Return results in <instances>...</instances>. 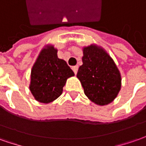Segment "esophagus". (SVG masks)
I'll return each instance as SVG.
<instances>
[{"label":"esophagus","instance_id":"34e87169","mask_svg":"<svg viewBox=\"0 0 146 146\" xmlns=\"http://www.w3.org/2000/svg\"><path fill=\"white\" fill-rule=\"evenodd\" d=\"M72 69L73 70L74 73H75V74H77V70H78V65H75V66H73V67H72Z\"/></svg>","mask_w":146,"mask_h":146}]
</instances>
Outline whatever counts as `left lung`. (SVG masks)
<instances>
[{
    "mask_svg": "<svg viewBox=\"0 0 146 146\" xmlns=\"http://www.w3.org/2000/svg\"><path fill=\"white\" fill-rule=\"evenodd\" d=\"M83 54L77 77L85 94L99 106L108 105L121 90L119 70L109 54L96 45L84 48Z\"/></svg>",
    "mask_w": 146,
    "mask_h": 146,
    "instance_id": "obj_1",
    "label": "left lung"
}]
</instances>
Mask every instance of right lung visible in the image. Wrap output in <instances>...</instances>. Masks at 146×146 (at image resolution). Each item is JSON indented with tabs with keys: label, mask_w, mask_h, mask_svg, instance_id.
I'll use <instances>...</instances> for the list:
<instances>
[{
	"label": "right lung",
	"mask_w": 146,
	"mask_h": 146,
	"mask_svg": "<svg viewBox=\"0 0 146 146\" xmlns=\"http://www.w3.org/2000/svg\"><path fill=\"white\" fill-rule=\"evenodd\" d=\"M53 46L44 48L36 60L31 72L29 90L41 103H49L62 94L67 79L74 76L66 61L57 57Z\"/></svg>",
	"instance_id": "add662e5"
}]
</instances>
